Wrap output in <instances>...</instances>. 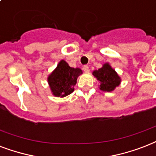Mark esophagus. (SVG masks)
I'll list each match as a JSON object with an SVG mask.
<instances>
[{"label":"esophagus","instance_id":"1","mask_svg":"<svg viewBox=\"0 0 156 156\" xmlns=\"http://www.w3.org/2000/svg\"><path fill=\"white\" fill-rule=\"evenodd\" d=\"M83 70H84V72H89V66H88V65H84V66H83Z\"/></svg>","mask_w":156,"mask_h":156}]
</instances>
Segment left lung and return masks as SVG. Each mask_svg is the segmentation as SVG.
<instances>
[{"label":"left lung","mask_w":156,"mask_h":156,"mask_svg":"<svg viewBox=\"0 0 156 156\" xmlns=\"http://www.w3.org/2000/svg\"><path fill=\"white\" fill-rule=\"evenodd\" d=\"M93 75L100 81V89L103 91H112L120 83L119 76L108 63L103 65L102 68L94 71Z\"/></svg>","instance_id":"8db88e82"}]
</instances>
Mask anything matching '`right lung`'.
<instances>
[{
    "label": "right lung",
    "mask_w": 156,
    "mask_h": 156,
    "mask_svg": "<svg viewBox=\"0 0 156 156\" xmlns=\"http://www.w3.org/2000/svg\"><path fill=\"white\" fill-rule=\"evenodd\" d=\"M82 74L80 68H73L64 60H62L58 67L48 78L53 94L56 97H65L74 91L77 77Z\"/></svg>",
    "instance_id": "obj_1"
}]
</instances>
